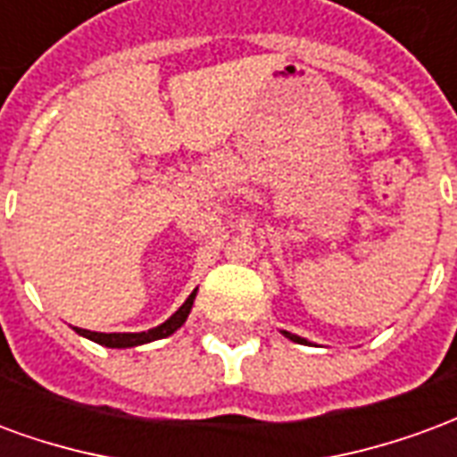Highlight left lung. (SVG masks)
<instances>
[{
	"instance_id": "8db88e82",
	"label": "left lung",
	"mask_w": 457,
	"mask_h": 457,
	"mask_svg": "<svg viewBox=\"0 0 457 457\" xmlns=\"http://www.w3.org/2000/svg\"><path fill=\"white\" fill-rule=\"evenodd\" d=\"M284 336L288 337V340H294V343H306L303 337H298V336H291V333H284Z\"/></svg>"
}]
</instances>
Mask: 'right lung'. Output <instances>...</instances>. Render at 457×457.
I'll return each instance as SVG.
<instances>
[{
    "label": "right lung",
    "mask_w": 457,
    "mask_h": 457,
    "mask_svg": "<svg viewBox=\"0 0 457 457\" xmlns=\"http://www.w3.org/2000/svg\"><path fill=\"white\" fill-rule=\"evenodd\" d=\"M193 298H195V291L186 298V303H183L166 323H161L159 328H151L146 333H93V330H83V328H75V330H78V336L90 337V340L104 345V347H134V345L151 343V340L169 337L170 333H176V330L186 323L190 308H193Z\"/></svg>",
    "instance_id": "add662e5"
}]
</instances>
